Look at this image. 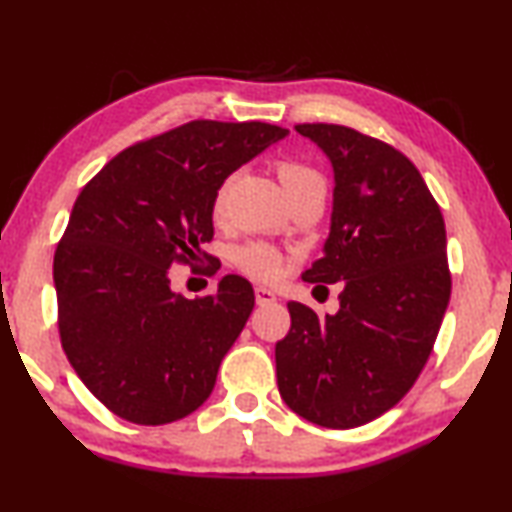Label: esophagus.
I'll return each instance as SVG.
<instances>
[{
    "label": "esophagus",
    "instance_id": "1",
    "mask_svg": "<svg viewBox=\"0 0 512 512\" xmlns=\"http://www.w3.org/2000/svg\"><path fill=\"white\" fill-rule=\"evenodd\" d=\"M255 301H257V306H269L276 301V294H273L271 290H266V287H255Z\"/></svg>",
    "mask_w": 512,
    "mask_h": 512
}]
</instances>
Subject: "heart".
Returning <instances> with one entry per match:
<instances>
[{"label": "heart", "instance_id": "obj_1", "mask_svg": "<svg viewBox=\"0 0 512 512\" xmlns=\"http://www.w3.org/2000/svg\"><path fill=\"white\" fill-rule=\"evenodd\" d=\"M273 167H276L278 181L283 185L287 199L301 190H306V187L325 185V178H322L320 171L306 162L287 160L285 157V160H278ZM225 194L227 185H220V190L215 192L213 199L215 218H220L222 208H225ZM236 264H239L241 271H246L248 276L257 280H273L280 273V255L271 246H266V243H248V246L236 250Z\"/></svg>", "mask_w": 512, "mask_h": 512}]
</instances>
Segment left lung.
Listing matches in <instances>:
<instances>
[{
    "mask_svg": "<svg viewBox=\"0 0 512 512\" xmlns=\"http://www.w3.org/2000/svg\"><path fill=\"white\" fill-rule=\"evenodd\" d=\"M297 132L329 157L336 183L325 250L301 278L343 292L325 318L287 304L278 390L304 420L352 429L397 406L427 364L452 287L445 222L420 171L390 143L327 122Z\"/></svg>",
    "mask_w": 512,
    "mask_h": 512,
    "instance_id": "8db88e82",
    "label": "left lung"
}]
</instances>
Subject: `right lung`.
<instances>
[{"mask_svg":"<svg viewBox=\"0 0 512 512\" xmlns=\"http://www.w3.org/2000/svg\"><path fill=\"white\" fill-rule=\"evenodd\" d=\"M283 136L269 122L192 120L125 148L78 194L53 259L57 327L78 378L122 420L157 427L211 397L253 285L232 273L185 299L169 266L211 262L215 192Z\"/></svg>","mask_w":512,"mask_h":512,"instance_id":"1","label":"right lung"}]
</instances>
